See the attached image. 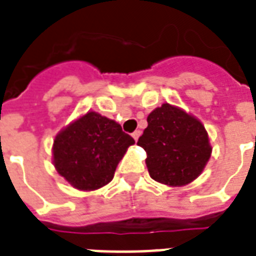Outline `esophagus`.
Masks as SVG:
<instances>
[{"label": "esophagus", "mask_w": 256, "mask_h": 256, "mask_svg": "<svg viewBox=\"0 0 256 256\" xmlns=\"http://www.w3.org/2000/svg\"><path fill=\"white\" fill-rule=\"evenodd\" d=\"M140 134H142V132H140V130H134V134H132V138H134V142H138V138H140Z\"/></svg>", "instance_id": "1"}]
</instances>
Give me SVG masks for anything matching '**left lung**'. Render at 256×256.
Segmentation results:
<instances>
[{
    "label": "left lung",
    "mask_w": 256,
    "mask_h": 256,
    "mask_svg": "<svg viewBox=\"0 0 256 256\" xmlns=\"http://www.w3.org/2000/svg\"><path fill=\"white\" fill-rule=\"evenodd\" d=\"M148 126L138 146L146 152V164L156 182L182 187L198 178L211 158V144L200 120L171 104L148 114Z\"/></svg>",
    "instance_id": "8db88e82"
}]
</instances>
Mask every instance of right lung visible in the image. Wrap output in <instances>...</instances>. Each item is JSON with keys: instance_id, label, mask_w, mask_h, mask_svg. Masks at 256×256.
<instances>
[{"instance_id": "right-lung-1", "label": "right lung", "mask_w": 256, "mask_h": 256, "mask_svg": "<svg viewBox=\"0 0 256 256\" xmlns=\"http://www.w3.org/2000/svg\"><path fill=\"white\" fill-rule=\"evenodd\" d=\"M134 144L114 120L88 112L57 134L53 164L72 187L94 191L114 179L118 162Z\"/></svg>"}]
</instances>
